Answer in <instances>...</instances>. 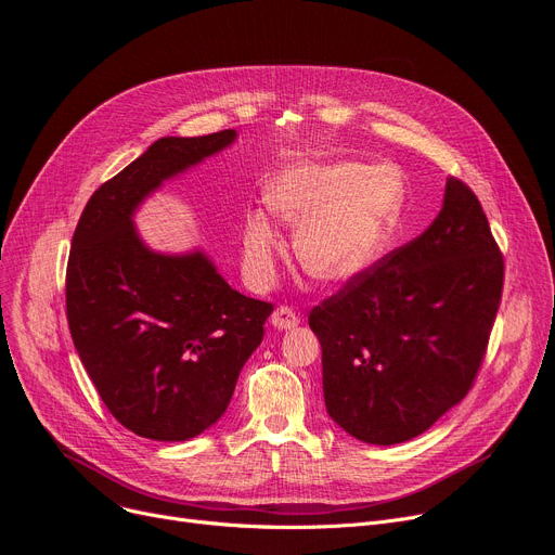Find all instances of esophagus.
<instances>
[{
    "instance_id": "obj_1",
    "label": "esophagus",
    "mask_w": 555,
    "mask_h": 555,
    "mask_svg": "<svg viewBox=\"0 0 555 555\" xmlns=\"http://www.w3.org/2000/svg\"><path fill=\"white\" fill-rule=\"evenodd\" d=\"M301 318L297 315V312L291 308V306H279L274 312H272V324L281 331H291L295 326H299Z\"/></svg>"
}]
</instances>
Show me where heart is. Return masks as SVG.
Returning <instances> with one entry per match:
<instances>
[{
  "label": "heart",
  "instance_id": "1",
  "mask_svg": "<svg viewBox=\"0 0 555 555\" xmlns=\"http://www.w3.org/2000/svg\"><path fill=\"white\" fill-rule=\"evenodd\" d=\"M268 202L285 224L299 227L295 254L304 272L322 283H347L367 272L388 245L403 181L390 165L299 163L270 183ZM243 262L254 285L272 283L276 235L262 212L245 220Z\"/></svg>",
  "mask_w": 555,
  "mask_h": 555
}]
</instances>
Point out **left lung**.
I'll list each match as a JSON object with an SVG mask.
<instances>
[{
  "mask_svg": "<svg viewBox=\"0 0 555 555\" xmlns=\"http://www.w3.org/2000/svg\"><path fill=\"white\" fill-rule=\"evenodd\" d=\"M503 293V254L480 202L449 177L411 243L310 310L331 420L367 444L417 438L472 390Z\"/></svg>",
  "mask_w": 555,
  "mask_h": 555,
  "instance_id": "8db88e82",
  "label": "left lung"
}]
</instances>
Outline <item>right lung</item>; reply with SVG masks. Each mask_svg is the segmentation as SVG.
I'll return each instance as SVG.
<instances>
[{
    "label": "right lung",
    "mask_w": 555,
    "mask_h": 555,
    "mask_svg": "<svg viewBox=\"0 0 555 555\" xmlns=\"http://www.w3.org/2000/svg\"><path fill=\"white\" fill-rule=\"evenodd\" d=\"M233 140V129L156 140L92 192L72 235V340L108 413L140 438L183 442L218 422L274 310L233 291L202 251L147 249L131 222L165 179Z\"/></svg>",
    "instance_id": "right-lung-1"
}]
</instances>
